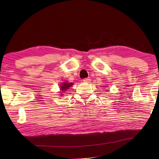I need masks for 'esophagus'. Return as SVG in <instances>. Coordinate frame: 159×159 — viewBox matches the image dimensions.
Returning <instances> with one entry per match:
<instances>
[{
    "label": "esophagus",
    "mask_w": 159,
    "mask_h": 159,
    "mask_svg": "<svg viewBox=\"0 0 159 159\" xmlns=\"http://www.w3.org/2000/svg\"><path fill=\"white\" fill-rule=\"evenodd\" d=\"M90 79H89V78H85V79H83V82L84 83H89L90 82Z\"/></svg>",
    "instance_id": "esophagus-1"
}]
</instances>
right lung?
<instances>
[{
	"label": "right lung",
	"instance_id": "add662e5",
	"mask_svg": "<svg viewBox=\"0 0 159 159\" xmlns=\"http://www.w3.org/2000/svg\"><path fill=\"white\" fill-rule=\"evenodd\" d=\"M73 83H64L63 85H61V89L62 91H66L67 89L69 88V87H70L71 85H72Z\"/></svg>",
	"mask_w": 159,
	"mask_h": 159
}]
</instances>
